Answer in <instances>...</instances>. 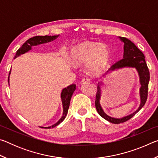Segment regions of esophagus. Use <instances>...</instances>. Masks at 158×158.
<instances>
[{
	"instance_id": "34e87169",
	"label": "esophagus",
	"mask_w": 158,
	"mask_h": 158,
	"mask_svg": "<svg viewBox=\"0 0 158 158\" xmlns=\"http://www.w3.org/2000/svg\"><path fill=\"white\" fill-rule=\"evenodd\" d=\"M81 82L84 83H84H89V82H90V79L88 78V77H85V78L82 79Z\"/></svg>"
}]
</instances>
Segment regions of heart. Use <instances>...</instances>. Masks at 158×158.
Here are the masks:
<instances>
[{
  "instance_id": "heart-1",
  "label": "heart",
  "mask_w": 158,
  "mask_h": 158,
  "mask_svg": "<svg viewBox=\"0 0 158 158\" xmlns=\"http://www.w3.org/2000/svg\"><path fill=\"white\" fill-rule=\"evenodd\" d=\"M73 61L78 65H87L90 74L102 71L109 60V51L105 45L89 42L79 45L72 53Z\"/></svg>"
}]
</instances>
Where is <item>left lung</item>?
I'll list each match as a JSON object with an SVG mask.
<instances>
[{"label": "left lung", "mask_w": 158, "mask_h": 158, "mask_svg": "<svg viewBox=\"0 0 158 158\" xmlns=\"http://www.w3.org/2000/svg\"><path fill=\"white\" fill-rule=\"evenodd\" d=\"M120 39L124 43L123 58L114 63V65H112L111 68L106 72V74L109 72L114 71L115 69L126 68V67L136 68L138 72L139 77V81L141 84V88L139 89L141 103L139 107L138 108L137 110L135 111L134 113L131 114L129 116L121 118H116L109 116L104 112L100 105V100L101 98V89L100 85L99 84L98 85V90L97 93H96V99L95 102L96 109H97L98 114L102 117L104 118L106 121L114 124H119L128 121L143 107L147 100V98H148V82L150 80L149 70L145 60V56H144L143 53L136 47V45L133 42H131L130 40H128L126 37H120Z\"/></svg>", "instance_id": "8db88e82"}]
</instances>
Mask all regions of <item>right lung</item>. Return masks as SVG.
Returning a JSON list of instances; mask_svg holds the SVG:
<instances>
[{
  "label": "right lung",
  "instance_id": "obj_1",
  "mask_svg": "<svg viewBox=\"0 0 158 158\" xmlns=\"http://www.w3.org/2000/svg\"><path fill=\"white\" fill-rule=\"evenodd\" d=\"M59 35H53V36H49V35H44V36H35L33 37H31V38L28 39L27 41H26L24 44H23L22 46H21L19 49L17 50V53H16V55L15 56V58H17L21 54H23L26 52H28V51L31 49L32 46H36L37 44H41L44 43H47V42H52L54 40L57 38V37ZM10 71L9 73V77H8V83H9V77L10 74ZM76 89V85L75 84H72L69 85V86L67 88L63 89L62 92H61V100H62V103H63V116L60 118L59 121H58L54 125H52V126L49 127H40L42 128H52L57 126L58 125H59L61 122L63 121V120L65 118V117L68 114L69 103H70V100L72 98V95H73V93Z\"/></svg>",
  "mask_w": 158,
  "mask_h": 158
}]
</instances>
